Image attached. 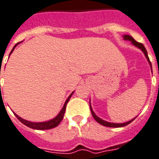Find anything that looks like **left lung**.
<instances>
[{
	"instance_id": "1",
	"label": "left lung",
	"mask_w": 159,
	"mask_h": 159,
	"mask_svg": "<svg viewBox=\"0 0 159 159\" xmlns=\"http://www.w3.org/2000/svg\"><path fill=\"white\" fill-rule=\"evenodd\" d=\"M123 37H124L125 40H128V41H131V42H132V44H134L135 46H137L138 48L141 49V50H142L143 52H144V55H145V56H146L147 59H148V61L149 62V64L151 65V62L149 61V56H148V53H147V50H146V49H145V47L144 46V45H143L142 43H140V42H135V39H134L133 37H131V36H129V35H125ZM90 108H91V113H92L93 117L95 118V121H96L97 122H99L100 124L103 125V126H109V127H122V126H126V125L130 124V123H131V122H132V121H133V120L135 118H135H133V119L131 120V121L124 122V123H112V122H105V121H104V120L100 119V117H98L97 116L95 115V113L93 112L92 109H91V105H90Z\"/></svg>"
}]
</instances>
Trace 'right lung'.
<instances>
[{"label": "right lung", "instance_id": "1", "mask_svg": "<svg viewBox=\"0 0 159 159\" xmlns=\"http://www.w3.org/2000/svg\"><path fill=\"white\" fill-rule=\"evenodd\" d=\"M18 44L19 43H17L16 45H15V47L17 46V45H18ZM15 47H14V48H13V50H11L10 54L12 53V51L14 50ZM73 93H72V94H71V95L68 96V98L67 99L66 101H65V104H64V107H63V109H62L61 111L59 112V114H58V115L56 116V117H55L54 119L50 120V121H48V122H28V121H27V120H24V119H23V118H21L20 117H19V116L17 115V114H15V115L16 116L17 118H18V119H19V121L22 122V123H23V124H24L25 126H28V127H30V128L37 129V130H49V129L54 128V127H55V126H57L60 123V122L62 121V119L64 118V113H65V109H66V104H68V100H70L71 96H72V95H73Z\"/></svg>", "mask_w": 159, "mask_h": 159}]
</instances>
